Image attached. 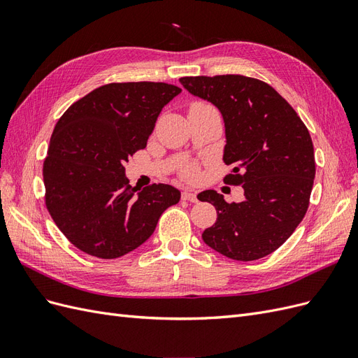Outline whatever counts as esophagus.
Returning <instances> with one entry per match:
<instances>
[{"label": "esophagus", "instance_id": "esophagus-1", "mask_svg": "<svg viewBox=\"0 0 358 358\" xmlns=\"http://www.w3.org/2000/svg\"><path fill=\"white\" fill-rule=\"evenodd\" d=\"M182 200L191 201V203H196V201H197L196 192H192V191H183V192H182Z\"/></svg>", "mask_w": 358, "mask_h": 358}]
</instances>
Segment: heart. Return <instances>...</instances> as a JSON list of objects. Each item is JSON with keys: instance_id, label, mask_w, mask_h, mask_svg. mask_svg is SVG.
<instances>
[{"instance_id": "obj_1", "label": "heart", "mask_w": 358, "mask_h": 358, "mask_svg": "<svg viewBox=\"0 0 358 358\" xmlns=\"http://www.w3.org/2000/svg\"><path fill=\"white\" fill-rule=\"evenodd\" d=\"M192 106H209L206 103H196ZM180 176L187 180H196L199 178V167L194 162H189V164H185L180 169Z\"/></svg>"}]
</instances>
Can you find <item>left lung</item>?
Segmentation results:
<instances>
[{
    "mask_svg": "<svg viewBox=\"0 0 358 358\" xmlns=\"http://www.w3.org/2000/svg\"><path fill=\"white\" fill-rule=\"evenodd\" d=\"M179 82L192 95L218 107L225 124L224 178L242 185L245 200L227 203L213 189L200 201L218 218L201 234L206 245L237 262L263 258L294 233L309 208L315 155L306 125L268 83L242 74L196 76Z\"/></svg>",
    "mask_w": 358,
    "mask_h": 358,
    "instance_id": "left-lung-1",
    "label": "left lung"
}]
</instances>
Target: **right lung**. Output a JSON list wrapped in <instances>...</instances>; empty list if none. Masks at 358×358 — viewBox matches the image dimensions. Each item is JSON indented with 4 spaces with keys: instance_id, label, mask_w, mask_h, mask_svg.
Wrapping results in <instances>:
<instances>
[{
    "instance_id": "obj_1",
    "label": "right lung",
    "mask_w": 358,
    "mask_h": 358,
    "mask_svg": "<svg viewBox=\"0 0 358 358\" xmlns=\"http://www.w3.org/2000/svg\"><path fill=\"white\" fill-rule=\"evenodd\" d=\"M182 90L162 82L109 83L64 112L43 164L46 208L82 252L112 259L152 236L180 192L166 183L129 185L124 164L145 149L157 117Z\"/></svg>"
}]
</instances>
